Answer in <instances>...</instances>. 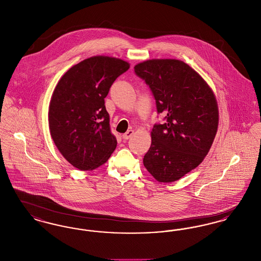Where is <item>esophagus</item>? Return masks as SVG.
<instances>
[{
  "instance_id": "1",
  "label": "esophagus",
  "mask_w": 261,
  "mask_h": 261,
  "mask_svg": "<svg viewBox=\"0 0 261 261\" xmlns=\"http://www.w3.org/2000/svg\"><path fill=\"white\" fill-rule=\"evenodd\" d=\"M134 135V130H128L125 134H123L122 135V138H123V140H128V139H130L131 137L133 136Z\"/></svg>"
}]
</instances>
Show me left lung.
<instances>
[{
	"mask_svg": "<svg viewBox=\"0 0 261 261\" xmlns=\"http://www.w3.org/2000/svg\"><path fill=\"white\" fill-rule=\"evenodd\" d=\"M155 99L163 124L153 125L144 165L159 182L182 178L208 153L218 127V107L208 84L178 60H149L134 67Z\"/></svg>",
	"mask_w": 261,
	"mask_h": 261,
	"instance_id": "left-lung-1",
	"label": "left lung"
}]
</instances>
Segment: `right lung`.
I'll return each instance as SVG.
<instances>
[{"label": "right lung", "mask_w": 261, "mask_h": 261, "mask_svg": "<svg viewBox=\"0 0 261 261\" xmlns=\"http://www.w3.org/2000/svg\"><path fill=\"white\" fill-rule=\"evenodd\" d=\"M130 64L96 56L69 68L55 88L49 107L50 136L63 158L80 170L108 162L116 148L105 98Z\"/></svg>", "instance_id": "right-lung-1"}]
</instances>
